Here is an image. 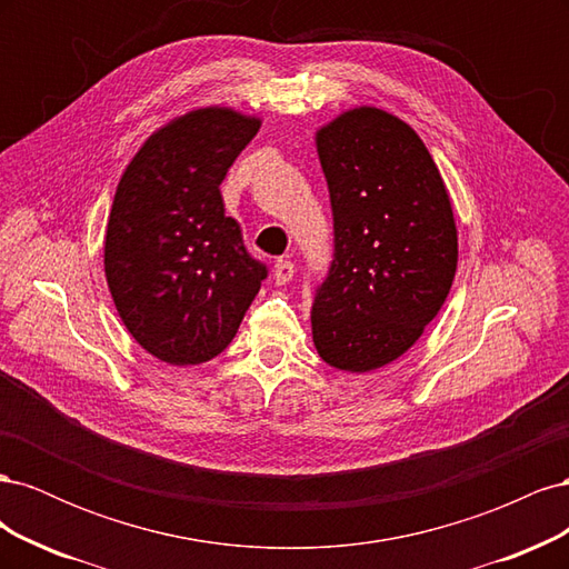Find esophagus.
I'll return each instance as SVG.
<instances>
[{
  "label": "esophagus",
  "mask_w": 569,
  "mask_h": 569,
  "mask_svg": "<svg viewBox=\"0 0 569 569\" xmlns=\"http://www.w3.org/2000/svg\"><path fill=\"white\" fill-rule=\"evenodd\" d=\"M295 263L291 261H287V258H280L278 263H274V268H272V274H274V282L278 284H287L291 278H295Z\"/></svg>",
  "instance_id": "obj_1"
}]
</instances>
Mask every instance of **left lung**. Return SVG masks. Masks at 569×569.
Returning a JSON list of instances; mask_svg holds the SVG:
<instances>
[{"mask_svg": "<svg viewBox=\"0 0 569 569\" xmlns=\"http://www.w3.org/2000/svg\"><path fill=\"white\" fill-rule=\"evenodd\" d=\"M335 253L316 289L325 363L370 372L403 356L449 297L458 230L439 168L408 123L360 107L316 134Z\"/></svg>", "mask_w": 569, "mask_h": 569, "instance_id": "1", "label": "left lung"}]
</instances>
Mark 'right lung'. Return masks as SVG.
I'll return each mask as SVG.
<instances>
[{
    "label": "right lung",
    "instance_id": "right-lung-1",
    "mask_svg": "<svg viewBox=\"0 0 569 569\" xmlns=\"http://www.w3.org/2000/svg\"><path fill=\"white\" fill-rule=\"evenodd\" d=\"M258 128L226 107L189 111L153 132L118 182L107 282L128 332L163 363L199 366L226 351L268 278L220 194Z\"/></svg>",
    "mask_w": 569,
    "mask_h": 569
}]
</instances>
